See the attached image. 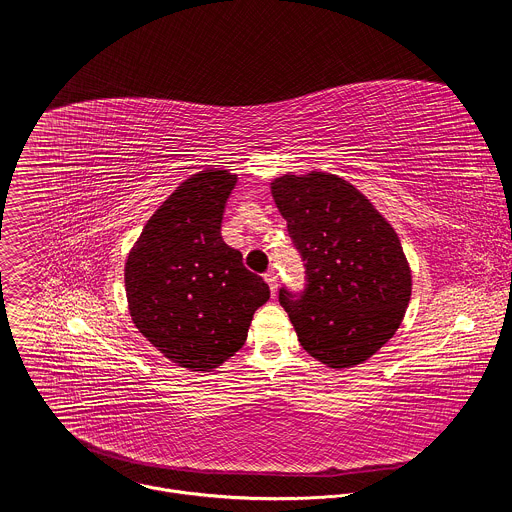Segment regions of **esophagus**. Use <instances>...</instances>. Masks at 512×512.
Here are the masks:
<instances>
[{
    "instance_id": "obj_1",
    "label": "esophagus",
    "mask_w": 512,
    "mask_h": 512,
    "mask_svg": "<svg viewBox=\"0 0 512 512\" xmlns=\"http://www.w3.org/2000/svg\"><path fill=\"white\" fill-rule=\"evenodd\" d=\"M263 279L267 281V285H269V289H271V296H275V294H277V275H275V271L269 269V271L263 275Z\"/></svg>"
}]
</instances>
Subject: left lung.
<instances>
[{
	"label": "left lung",
	"mask_w": 512,
	"mask_h": 512,
	"mask_svg": "<svg viewBox=\"0 0 512 512\" xmlns=\"http://www.w3.org/2000/svg\"><path fill=\"white\" fill-rule=\"evenodd\" d=\"M271 194L306 269L300 294L279 289L300 344L330 369L371 358L397 332L411 298L397 233L367 196L328 172L285 174Z\"/></svg>",
	"instance_id": "obj_1"
}]
</instances>
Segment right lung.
I'll return each instance as SVG.
<instances>
[{"mask_svg":"<svg viewBox=\"0 0 512 512\" xmlns=\"http://www.w3.org/2000/svg\"><path fill=\"white\" fill-rule=\"evenodd\" d=\"M237 176L204 170L182 182L143 227L125 263L129 314L164 356L210 371L247 340L269 285L223 241Z\"/></svg>","mask_w":512,"mask_h":512,"instance_id":"1","label":"right lung"}]
</instances>
